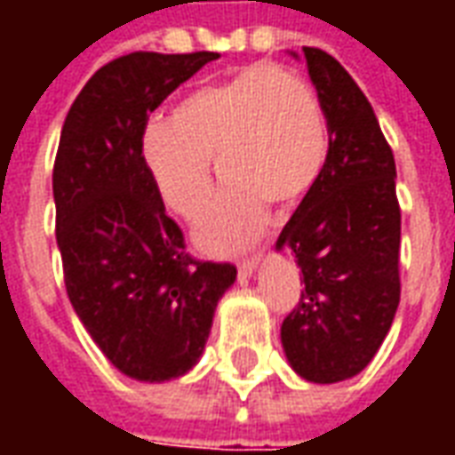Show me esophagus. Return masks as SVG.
<instances>
[{
    "mask_svg": "<svg viewBox=\"0 0 455 455\" xmlns=\"http://www.w3.org/2000/svg\"><path fill=\"white\" fill-rule=\"evenodd\" d=\"M258 263H260V253H256V256H251V258H243V260L238 263V275H243V277L253 275Z\"/></svg>",
    "mask_w": 455,
    "mask_h": 455,
    "instance_id": "34e87169",
    "label": "esophagus"
}]
</instances>
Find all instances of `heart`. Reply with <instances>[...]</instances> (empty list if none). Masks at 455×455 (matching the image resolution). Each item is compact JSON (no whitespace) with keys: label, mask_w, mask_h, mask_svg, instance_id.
<instances>
[{"label":"heart","mask_w":455,"mask_h":455,"mask_svg":"<svg viewBox=\"0 0 455 455\" xmlns=\"http://www.w3.org/2000/svg\"><path fill=\"white\" fill-rule=\"evenodd\" d=\"M329 126L315 87L280 65L258 63L228 80L204 84L153 124L140 139V163L160 199L178 217L197 221L214 180L227 192L197 231L199 246L228 253L263 227L266 207L285 209L322 175Z\"/></svg>","instance_id":"1"}]
</instances>
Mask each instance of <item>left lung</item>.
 <instances>
[{
  "mask_svg": "<svg viewBox=\"0 0 455 455\" xmlns=\"http://www.w3.org/2000/svg\"><path fill=\"white\" fill-rule=\"evenodd\" d=\"M302 51L324 107L329 153L277 238V248L295 253L305 283L280 339L297 375L329 385L358 375L390 331L402 217L395 156L371 102L336 58Z\"/></svg>",
  "mask_w": 455,
  "mask_h": 455,
  "instance_id": "left-lung-1",
  "label": "left lung"
}]
</instances>
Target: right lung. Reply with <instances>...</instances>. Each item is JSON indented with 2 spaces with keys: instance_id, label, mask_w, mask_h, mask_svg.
<instances>
[{
  "instance_id": "right-lung-1",
  "label": "right lung",
  "mask_w": 455,
  "mask_h": 455,
  "mask_svg": "<svg viewBox=\"0 0 455 455\" xmlns=\"http://www.w3.org/2000/svg\"><path fill=\"white\" fill-rule=\"evenodd\" d=\"M219 53L121 55L65 116L53 165L55 238L75 315L124 375L180 378L199 361L231 263L195 260L140 163L153 109Z\"/></svg>"
}]
</instances>
